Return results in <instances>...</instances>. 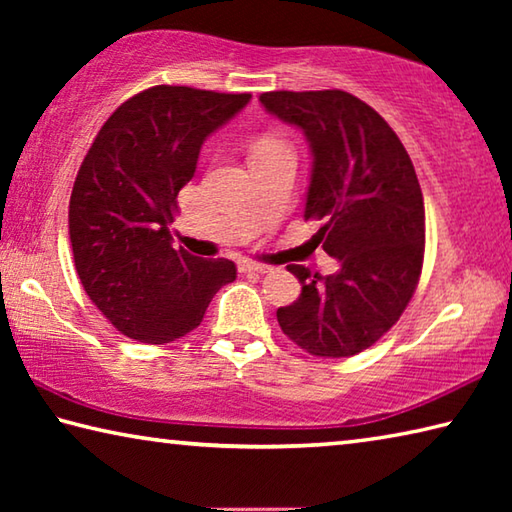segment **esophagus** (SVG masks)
I'll use <instances>...</instances> for the list:
<instances>
[{"instance_id": "34e87169", "label": "esophagus", "mask_w": 512, "mask_h": 512, "mask_svg": "<svg viewBox=\"0 0 512 512\" xmlns=\"http://www.w3.org/2000/svg\"><path fill=\"white\" fill-rule=\"evenodd\" d=\"M239 271L241 273H268V271H271V266L255 264V262H241L239 264Z\"/></svg>"}]
</instances>
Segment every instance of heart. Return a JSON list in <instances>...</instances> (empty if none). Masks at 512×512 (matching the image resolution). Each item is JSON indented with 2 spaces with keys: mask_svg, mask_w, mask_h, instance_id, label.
<instances>
[{
  "mask_svg": "<svg viewBox=\"0 0 512 512\" xmlns=\"http://www.w3.org/2000/svg\"><path fill=\"white\" fill-rule=\"evenodd\" d=\"M273 144H277V142H273V140H264V142H259V144L255 146V151H257V149H264V146H273Z\"/></svg>",
  "mask_w": 512,
  "mask_h": 512,
  "instance_id": "1",
  "label": "heart"
}]
</instances>
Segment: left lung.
<instances>
[{
  "label": "left lung",
  "mask_w": 512,
  "mask_h": 512,
  "mask_svg": "<svg viewBox=\"0 0 512 512\" xmlns=\"http://www.w3.org/2000/svg\"><path fill=\"white\" fill-rule=\"evenodd\" d=\"M262 106L305 133L311 180L305 221L341 268L323 277L289 264L300 298L277 309L289 339L314 357L341 359L379 341L413 298L424 259V201L400 137L343 90L264 92Z\"/></svg>",
  "instance_id": "obj_1"
}]
</instances>
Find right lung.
Returning a JSON list of instances; mask_svg holds the SVG:
<instances>
[{
    "label": "right lung",
    "instance_id": "1",
    "mask_svg": "<svg viewBox=\"0 0 512 512\" xmlns=\"http://www.w3.org/2000/svg\"><path fill=\"white\" fill-rule=\"evenodd\" d=\"M248 101L246 92L155 85L121 103L94 137L69 198V241L85 293L128 339H180L237 277L230 259L173 248L169 225L205 137Z\"/></svg>",
    "mask_w": 512,
    "mask_h": 512
}]
</instances>
